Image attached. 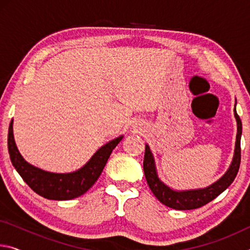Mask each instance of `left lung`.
Segmentation results:
<instances>
[{
	"instance_id": "1",
	"label": "left lung",
	"mask_w": 250,
	"mask_h": 250,
	"mask_svg": "<svg viewBox=\"0 0 250 250\" xmlns=\"http://www.w3.org/2000/svg\"><path fill=\"white\" fill-rule=\"evenodd\" d=\"M234 116L237 122V134L235 142L234 156H232L231 163L228 170L225 172L221 179L214 182L213 184L204 188L195 189H183L177 191L167 186L164 182L161 181L158 171H156L155 160L152 154L149 145H146L145 160H143V170L147 182V185L151 188L154 196L167 207L174 209H194L198 207L204 206L207 203L216 198L219 194L223 193L225 189L234 182L235 177L238 173L240 166V138H242V120L236 111V104L234 109Z\"/></svg>"
}]
</instances>
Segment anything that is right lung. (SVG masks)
I'll list each match as a JSON object with an SVG mask.
<instances>
[{
	"label": "right lung",
	"mask_w": 250,
	"mask_h": 250,
	"mask_svg": "<svg viewBox=\"0 0 250 250\" xmlns=\"http://www.w3.org/2000/svg\"><path fill=\"white\" fill-rule=\"evenodd\" d=\"M124 135L105 143L96 151L90 160L77 171L70 173H53L36 167L25 161L16 146L13 134V120L8 128L7 146L12 164L22 176L25 183L34 192L47 200L68 201L86 193L98 180L112 150Z\"/></svg>",
	"instance_id": "right-lung-1"
}]
</instances>
